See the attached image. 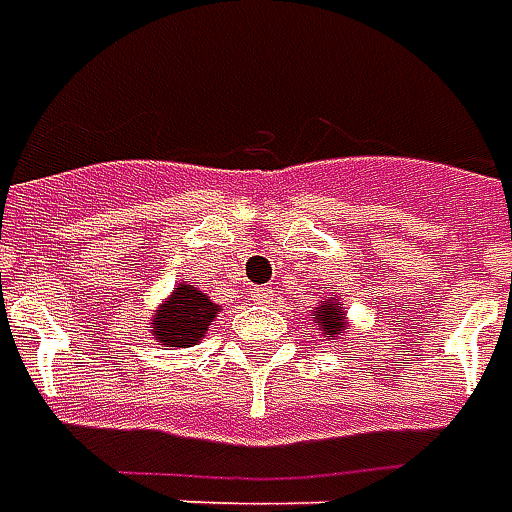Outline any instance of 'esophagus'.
<instances>
[{
  "mask_svg": "<svg viewBox=\"0 0 512 512\" xmlns=\"http://www.w3.org/2000/svg\"><path fill=\"white\" fill-rule=\"evenodd\" d=\"M274 294L272 289H266V286H257V289H252V300H257V303H269Z\"/></svg>",
  "mask_w": 512,
  "mask_h": 512,
  "instance_id": "34e87169",
  "label": "esophagus"
}]
</instances>
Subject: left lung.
I'll return each mask as SVG.
<instances>
[{
    "mask_svg": "<svg viewBox=\"0 0 512 512\" xmlns=\"http://www.w3.org/2000/svg\"><path fill=\"white\" fill-rule=\"evenodd\" d=\"M311 320H314V326L320 328V334L328 337V340H334V343H343L348 340V314H345V303H343V294L337 297V294H331L328 300H320V306L311 311Z\"/></svg>",
    "mask_w": 512,
    "mask_h": 512,
    "instance_id": "obj_1",
    "label": "left lung"
}]
</instances>
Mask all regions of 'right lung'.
I'll list each match as a JSON object with an SVG mask.
<instances>
[{
	"label": "right lung",
	"instance_id": "obj_1",
	"mask_svg": "<svg viewBox=\"0 0 512 512\" xmlns=\"http://www.w3.org/2000/svg\"><path fill=\"white\" fill-rule=\"evenodd\" d=\"M221 311L215 300H209L201 289L184 280L150 311L147 334L150 340H155V345L167 351L192 348L206 337V331L212 328Z\"/></svg>",
	"mask_w": 512,
	"mask_h": 512
}]
</instances>
